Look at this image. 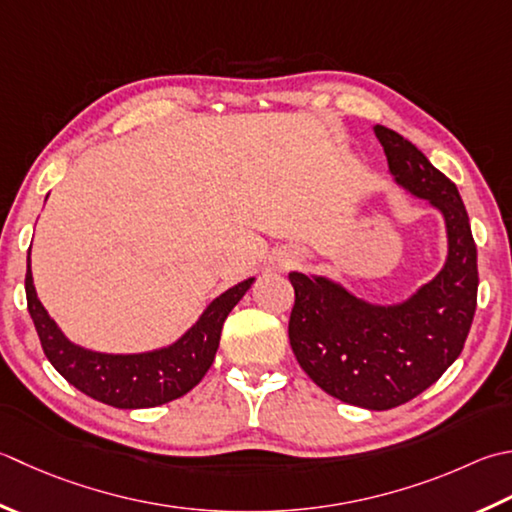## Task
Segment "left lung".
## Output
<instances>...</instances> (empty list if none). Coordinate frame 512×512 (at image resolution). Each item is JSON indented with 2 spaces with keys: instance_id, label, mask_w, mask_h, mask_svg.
<instances>
[{
  "instance_id": "obj_1",
  "label": "left lung",
  "mask_w": 512,
  "mask_h": 512,
  "mask_svg": "<svg viewBox=\"0 0 512 512\" xmlns=\"http://www.w3.org/2000/svg\"><path fill=\"white\" fill-rule=\"evenodd\" d=\"M395 184L444 217L446 264L397 304H373L322 275L290 273L288 337L299 366L328 395L368 410L402 406L462 353L477 308V246L457 186L395 130L375 126Z\"/></svg>"
}]
</instances>
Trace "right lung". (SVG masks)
Here are the masks:
<instances>
[{
  "label": "right lung",
  "mask_w": 512,
  "mask_h": 512,
  "mask_svg": "<svg viewBox=\"0 0 512 512\" xmlns=\"http://www.w3.org/2000/svg\"><path fill=\"white\" fill-rule=\"evenodd\" d=\"M248 277L215 297L197 322L170 346L146 353L113 355L77 346L62 333L42 306L33 284L30 253L26 259V302L44 355L68 384L115 408H153L173 402L195 388L213 364L230 310L246 295Z\"/></svg>",
  "instance_id": "add662e5"
}]
</instances>
